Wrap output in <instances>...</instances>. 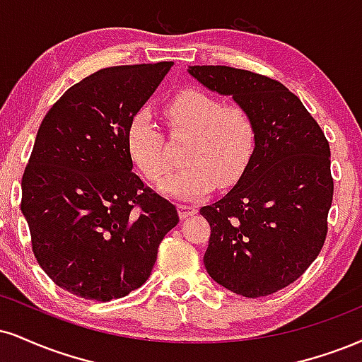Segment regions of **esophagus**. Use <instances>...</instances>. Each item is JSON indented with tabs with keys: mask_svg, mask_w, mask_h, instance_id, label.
Masks as SVG:
<instances>
[{
	"mask_svg": "<svg viewBox=\"0 0 362 362\" xmlns=\"http://www.w3.org/2000/svg\"><path fill=\"white\" fill-rule=\"evenodd\" d=\"M177 211L180 219H187V217H192L194 214H197V207L189 206V204H178Z\"/></svg>",
	"mask_w": 362,
	"mask_h": 362,
	"instance_id": "obj_1",
	"label": "esophagus"
}]
</instances>
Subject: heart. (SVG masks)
<instances>
[{
	"instance_id": "b5f03b06",
	"label": "heart",
	"mask_w": 362,
	"mask_h": 362,
	"mask_svg": "<svg viewBox=\"0 0 362 362\" xmlns=\"http://www.w3.org/2000/svg\"><path fill=\"white\" fill-rule=\"evenodd\" d=\"M170 128L189 134L184 168L160 182L168 197L195 200L219 185L228 189L241 180L258 145V124L250 110L226 104L199 89L173 95L165 106ZM126 146L134 165L150 180H160L168 170L162 133L148 111L134 112L126 128Z\"/></svg>"
}]
</instances>
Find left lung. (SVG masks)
<instances>
[{
	"label": "left lung",
	"instance_id": "obj_1",
	"mask_svg": "<svg viewBox=\"0 0 362 362\" xmlns=\"http://www.w3.org/2000/svg\"><path fill=\"white\" fill-rule=\"evenodd\" d=\"M187 72L230 95L258 124L246 173L200 214L211 226L209 276L243 297H267L302 276L324 246L334 195L329 141L281 82L226 65H190Z\"/></svg>",
	"mask_w": 362,
	"mask_h": 362
}]
</instances>
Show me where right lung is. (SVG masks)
<instances>
[{"instance_id": "obj_1", "label": "right lung", "mask_w": 362, "mask_h": 362, "mask_svg": "<svg viewBox=\"0 0 362 362\" xmlns=\"http://www.w3.org/2000/svg\"><path fill=\"white\" fill-rule=\"evenodd\" d=\"M172 62L121 65L72 86L43 117L21 178V214L43 272L98 302L148 280L177 209L134 175L126 128Z\"/></svg>"}]
</instances>
